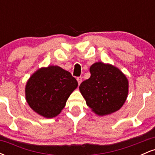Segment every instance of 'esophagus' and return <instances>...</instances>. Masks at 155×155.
I'll use <instances>...</instances> for the list:
<instances>
[{"label":"esophagus","mask_w":155,"mask_h":155,"mask_svg":"<svg viewBox=\"0 0 155 155\" xmlns=\"http://www.w3.org/2000/svg\"><path fill=\"white\" fill-rule=\"evenodd\" d=\"M77 81H78V83H79V84H80L81 83V81H82V78L81 77V76H80V77H77Z\"/></svg>","instance_id":"esophagus-1"}]
</instances>
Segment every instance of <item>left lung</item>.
Instances as JSON below:
<instances>
[{
  "mask_svg": "<svg viewBox=\"0 0 155 155\" xmlns=\"http://www.w3.org/2000/svg\"><path fill=\"white\" fill-rule=\"evenodd\" d=\"M90 77L80 84L86 104L95 114L105 116L122 108L129 91L127 77L118 68L96 62L90 68Z\"/></svg>",
  "mask_w": 155,
  "mask_h": 155,
  "instance_id": "8db88e82",
  "label": "left lung"
}]
</instances>
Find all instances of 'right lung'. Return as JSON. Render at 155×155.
<instances>
[{
	"mask_svg": "<svg viewBox=\"0 0 155 155\" xmlns=\"http://www.w3.org/2000/svg\"><path fill=\"white\" fill-rule=\"evenodd\" d=\"M77 87L75 78L61 67H42L27 81L25 99L35 113L51 119L61 113L68 98Z\"/></svg>",
	"mask_w": 155,
	"mask_h": 155,
	"instance_id": "1",
	"label": "right lung"
}]
</instances>
